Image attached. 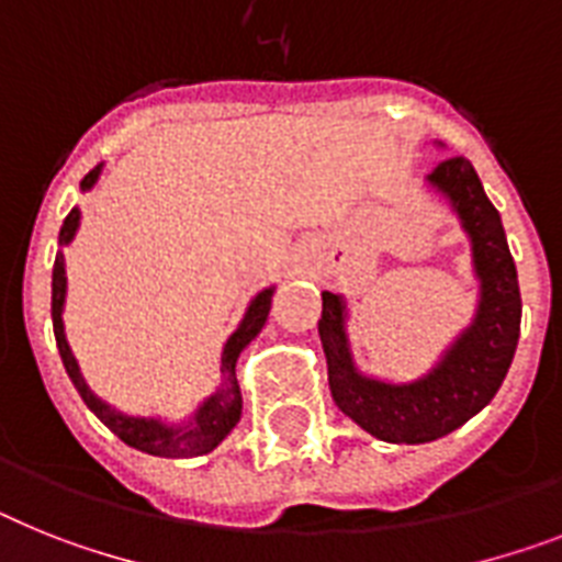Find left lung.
Returning a JSON list of instances; mask_svg holds the SVG:
<instances>
[{
	"label": "left lung",
	"mask_w": 562,
	"mask_h": 562,
	"mask_svg": "<svg viewBox=\"0 0 562 562\" xmlns=\"http://www.w3.org/2000/svg\"><path fill=\"white\" fill-rule=\"evenodd\" d=\"M428 183L451 201L474 247L480 310L437 368L411 384L368 379L353 368L345 336V301L322 292V336L330 393L341 414L382 442H434L465 425L499 391L520 338V284L503 221L468 157H448Z\"/></svg>",
	"instance_id": "left-lung-1"
}]
</instances>
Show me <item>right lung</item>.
<instances>
[{
    "label": "right lung",
    "instance_id": "obj_1",
    "mask_svg": "<svg viewBox=\"0 0 562 562\" xmlns=\"http://www.w3.org/2000/svg\"><path fill=\"white\" fill-rule=\"evenodd\" d=\"M100 178V166L91 169L82 178L80 187L91 189L94 180ZM80 226V212L71 209L68 217L63 221V229H59V244H68L74 238V232ZM63 304H65V263L63 252H57V261H54V278H50V318H54V336H57L59 359L65 364V373L74 382L77 393L82 396L94 416L103 422L105 428L114 430L125 445H132L137 451L155 453V457H169V459H187V457H201L209 453L212 448L224 442V437L229 434L240 419V391L238 379H235V361H238L240 350L252 341L258 333H261L267 315H270L272 304V290L258 292L249 304L244 322L229 338H226L224 353H221V373H224V384L215 396H209L198 414L192 416V422L187 425H164L157 419H137V416H123L117 414L114 407H109L103 398H97L94 393L88 391V384L82 382L80 368L74 361L71 350H68V341H65L63 333Z\"/></svg>",
    "mask_w": 562,
    "mask_h": 562
}]
</instances>
